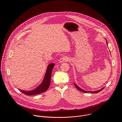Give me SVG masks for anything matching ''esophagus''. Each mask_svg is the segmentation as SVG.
Instances as JSON below:
<instances>
[{"instance_id": "esophagus-1", "label": "esophagus", "mask_w": 122, "mask_h": 122, "mask_svg": "<svg viewBox=\"0 0 122 122\" xmlns=\"http://www.w3.org/2000/svg\"><path fill=\"white\" fill-rule=\"evenodd\" d=\"M68 60H69V58L67 57L63 56V57H61L59 61L61 63V62H63L67 61H68Z\"/></svg>"}]
</instances>
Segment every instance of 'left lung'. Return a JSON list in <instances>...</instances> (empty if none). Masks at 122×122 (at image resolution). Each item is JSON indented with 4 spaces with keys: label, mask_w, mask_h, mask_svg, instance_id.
Masks as SVG:
<instances>
[{
    "label": "left lung",
    "mask_w": 122,
    "mask_h": 122,
    "mask_svg": "<svg viewBox=\"0 0 122 122\" xmlns=\"http://www.w3.org/2000/svg\"><path fill=\"white\" fill-rule=\"evenodd\" d=\"M74 85H75V87H76L79 91H81V92H85V93H98V92H101V91H102L103 89H104V87L103 88H102V89H101V90H98V91H92H92H91V92H89V91H85V90H83V89H81L79 87H78L76 84H75L74 83Z\"/></svg>",
    "instance_id": "obj_1"
}]
</instances>
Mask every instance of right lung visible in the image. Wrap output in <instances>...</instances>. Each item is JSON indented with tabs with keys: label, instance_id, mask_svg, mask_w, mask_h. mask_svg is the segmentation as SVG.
Segmentation results:
<instances>
[{
	"label": "right lung",
	"instance_id": "add662e5",
	"mask_svg": "<svg viewBox=\"0 0 122 122\" xmlns=\"http://www.w3.org/2000/svg\"><path fill=\"white\" fill-rule=\"evenodd\" d=\"M54 66V63H50L48 65L45 74L44 78L41 83V84L34 90L30 91H25L21 90H19L21 92L27 95H36L42 92H45L47 91L49 88L50 83L52 72L53 67Z\"/></svg>",
	"mask_w": 122,
	"mask_h": 122
}]
</instances>
